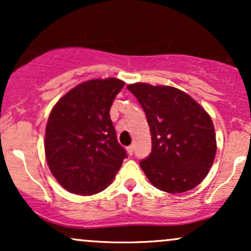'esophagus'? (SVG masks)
I'll return each mask as SVG.
<instances>
[{
  "instance_id": "obj_1",
  "label": "esophagus",
  "mask_w": 251,
  "mask_h": 251,
  "mask_svg": "<svg viewBox=\"0 0 251 251\" xmlns=\"http://www.w3.org/2000/svg\"><path fill=\"white\" fill-rule=\"evenodd\" d=\"M127 153H128L129 155L133 154V145H129V146H128V148H127Z\"/></svg>"
}]
</instances>
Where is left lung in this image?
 Segmentation results:
<instances>
[{
  "mask_svg": "<svg viewBox=\"0 0 251 251\" xmlns=\"http://www.w3.org/2000/svg\"><path fill=\"white\" fill-rule=\"evenodd\" d=\"M144 109L152 151L140 168L154 188L181 194L196 188L214 163V123L189 94L171 86L135 82L127 86Z\"/></svg>",
  "mask_w": 251,
  "mask_h": 251,
  "instance_id": "obj_1",
  "label": "left lung"
}]
</instances>
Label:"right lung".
<instances>
[{
  "label": "right lung",
  "mask_w": 251,
  "mask_h": 251,
  "mask_svg": "<svg viewBox=\"0 0 251 251\" xmlns=\"http://www.w3.org/2000/svg\"><path fill=\"white\" fill-rule=\"evenodd\" d=\"M125 85L117 77L92 79L68 91L51 108L45 153L51 175L75 195L105 190L126 158L109 108Z\"/></svg>",
  "instance_id": "add662e5"
}]
</instances>
